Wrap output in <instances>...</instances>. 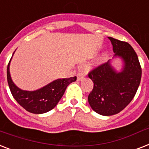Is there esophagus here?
Instances as JSON below:
<instances>
[{
	"label": "esophagus",
	"mask_w": 149,
	"mask_h": 149,
	"mask_svg": "<svg viewBox=\"0 0 149 149\" xmlns=\"http://www.w3.org/2000/svg\"><path fill=\"white\" fill-rule=\"evenodd\" d=\"M84 76H85L84 72H79L77 73V80H80V79H82L84 77Z\"/></svg>",
	"instance_id": "esophagus-1"
}]
</instances>
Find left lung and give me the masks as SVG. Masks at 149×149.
I'll use <instances>...</instances> for the list:
<instances>
[{
    "label": "left lung",
    "instance_id": "obj_1",
    "mask_svg": "<svg viewBox=\"0 0 149 149\" xmlns=\"http://www.w3.org/2000/svg\"><path fill=\"white\" fill-rule=\"evenodd\" d=\"M113 45V57L124 61V67L117 72L109 60L89 72L93 82L88 102L96 113L111 116L124 110L134 98L141 78V68L136 52L126 42L108 37Z\"/></svg>",
    "mask_w": 149,
    "mask_h": 149
}]
</instances>
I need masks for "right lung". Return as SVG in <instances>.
<instances>
[{
    "label": "right lung",
    "instance_id": "obj_1",
    "mask_svg": "<svg viewBox=\"0 0 149 149\" xmlns=\"http://www.w3.org/2000/svg\"><path fill=\"white\" fill-rule=\"evenodd\" d=\"M10 62L7 68V79L11 94L15 100L30 113L38 114L51 111L60 100L66 87L77 80V77L58 79L36 91H23L18 88L10 78Z\"/></svg>",
    "mask_w": 149,
    "mask_h": 149
}]
</instances>
